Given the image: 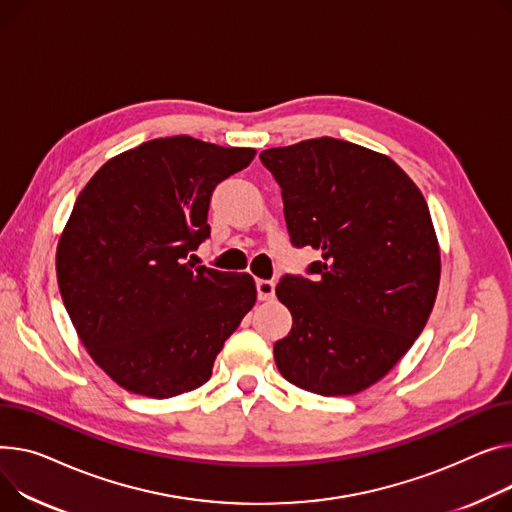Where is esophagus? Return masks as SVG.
Listing matches in <instances>:
<instances>
[{"mask_svg": "<svg viewBox=\"0 0 512 512\" xmlns=\"http://www.w3.org/2000/svg\"><path fill=\"white\" fill-rule=\"evenodd\" d=\"M255 288H257V298L259 300H271L276 296V284L269 282V280H257Z\"/></svg>", "mask_w": 512, "mask_h": 512, "instance_id": "1", "label": "esophagus"}]
</instances>
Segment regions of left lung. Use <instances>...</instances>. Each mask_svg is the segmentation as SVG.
<instances>
[{"instance_id":"1","label":"left lung","mask_w":512,"mask_h":512,"mask_svg":"<svg viewBox=\"0 0 512 512\" xmlns=\"http://www.w3.org/2000/svg\"><path fill=\"white\" fill-rule=\"evenodd\" d=\"M282 189L290 243L313 247L306 278L276 294L292 313L276 342L282 377L317 395H354L412 348L436 300L440 253L426 199L387 156L317 138L259 154Z\"/></svg>"}]
</instances>
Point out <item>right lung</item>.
<instances>
[{"instance_id":"1","label":"right lung","mask_w":512,"mask_h":512,"mask_svg":"<svg viewBox=\"0 0 512 512\" xmlns=\"http://www.w3.org/2000/svg\"><path fill=\"white\" fill-rule=\"evenodd\" d=\"M253 158L160 138L111 158L78 195L57 245L59 292L84 348L123 389L168 399L208 383L253 309L251 276L187 261L210 236L216 185Z\"/></svg>"}]
</instances>
